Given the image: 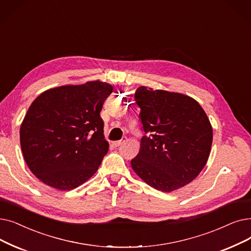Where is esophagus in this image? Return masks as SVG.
<instances>
[{"instance_id": "34e87169", "label": "esophagus", "mask_w": 251, "mask_h": 251, "mask_svg": "<svg viewBox=\"0 0 251 251\" xmlns=\"http://www.w3.org/2000/svg\"><path fill=\"white\" fill-rule=\"evenodd\" d=\"M126 140H127V138H126V137H123V138H122L121 140H118V141H114V143H113V145H114L115 147H119V146H121L122 144H124Z\"/></svg>"}]
</instances>
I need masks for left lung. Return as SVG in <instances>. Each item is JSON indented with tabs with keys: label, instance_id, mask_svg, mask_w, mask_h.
I'll use <instances>...</instances> for the list:
<instances>
[{
	"label": "left lung",
	"instance_id": "obj_1",
	"mask_svg": "<svg viewBox=\"0 0 251 251\" xmlns=\"http://www.w3.org/2000/svg\"><path fill=\"white\" fill-rule=\"evenodd\" d=\"M134 99L149 136L140 140L132 169L158 191L169 193L187 186L210 155L213 133L208 117L198 101L178 92L141 86Z\"/></svg>",
	"mask_w": 251,
	"mask_h": 251
}]
</instances>
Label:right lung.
I'll use <instances>...</instances> for the list:
<instances>
[{
	"mask_svg": "<svg viewBox=\"0 0 251 251\" xmlns=\"http://www.w3.org/2000/svg\"><path fill=\"white\" fill-rule=\"evenodd\" d=\"M113 86L100 80L41 93L20 126L26 165L42 182L70 191L88 180L108 151L100 114Z\"/></svg>",
	"mask_w": 251,
	"mask_h": 251,
	"instance_id": "add662e5",
	"label": "right lung"
}]
</instances>
